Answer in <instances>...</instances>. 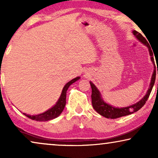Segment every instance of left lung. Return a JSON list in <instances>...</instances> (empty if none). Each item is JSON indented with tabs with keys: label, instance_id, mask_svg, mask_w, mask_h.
<instances>
[{
	"label": "left lung",
	"instance_id": "8db88e82",
	"mask_svg": "<svg viewBox=\"0 0 158 158\" xmlns=\"http://www.w3.org/2000/svg\"><path fill=\"white\" fill-rule=\"evenodd\" d=\"M132 33L136 38L140 42H142V44L148 48L149 53H150V59L152 61L153 65H154V70H153L152 77H151V81L150 86H149L148 91H147L145 96L142 98L141 100L138 101L135 104H132L131 106L127 107H122V108H116L114 107L113 106L109 104V103H106L103 99L101 97V93L99 91L98 88H96V86L92 83L91 81H90V86L92 88V94H91V99H92V105L94 109L98 112L99 114H101V116H104L106 118H116L122 117V116H127L129 114L137 112L138 110H139L145 104L146 101H148V99L150 96V93L152 91V89L154 86L155 81V77H156V73H157L158 74V70H157L155 69V64L154 61V57H153V53L152 49L148 42V41L146 40V39L141 34L137 32L135 30H133Z\"/></svg>",
	"mask_w": 158,
	"mask_h": 158
}]
</instances>
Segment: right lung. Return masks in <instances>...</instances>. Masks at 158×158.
<instances>
[{"label": "right lung", "mask_w": 158, "mask_h": 158, "mask_svg": "<svg viewBox=\"0 0 158 158\" xmlns=\"http://www.w3.org/2000/svg\"><path fill=\"white\" fill-rule=\"evenodd\" d=\"M81 78L80 77H77L71 80L70 81H69L68 83L65 84V85L64 86L63 89L62 90V94L60 95L59 99L56 103L55 106H53L52 107L47 110L44 113L37 114V115H29L25 113H23L26 116L31 118L32 120H36L39 121V122H47V121L53 119V118H57V116H59L61 113L63 111L64 106L66 104V93L68 90V88L70 87V85H72L73 83H75V81H78Z\"/></svg>", "instance_id": "obj_1"}]
</instances>
